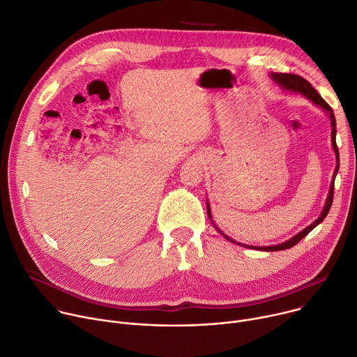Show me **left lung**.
I'll use <instances>...</instances> for the list:
<instances>
[{"instance_id": "obj_1", "label": "left lung", "mask_w": 357, "mask_h": 357, "mask_svg": "<svg viewBox=\"0 0 357 357\" xmlns=\"http://www.w3.org/2000/svg\"><path fill=\"white\" fill-rule=\"evenodd\" d=\"M272 79L279 84L283 89H287V91H294V92H299L302 95H305L306 98H309L313 104L319 105L320 108H323V111H326L331 116V121H332V145H333V151L336 153V160H337V167L335 169V174H333V181L331 183V189H329V195H328V199H326V204H325V208H323V212L321 215L312 223L309 225L307 228H305L302 232H299L298 235H295L291 239L280 243V245H275V246H249V245H243V243H238L243 248H250V249H255V250H268V252H275V250H283V249H289L291 246H295L296 243H299V241H302L310 231H313L316 226L326 218V215L329 213L331 211V206H332V202H333V190H335V178H336V174L339 171V148L336 145V121H335V115H333V109L329 107V104L321 98V96L319 95V92L312 86L310 82H307L305 78H302L301 75H295V74H286V73H272L271 74ZM206 211H208V216L211 218L212 220V216H211V208H209V204L206 202ZM216 228V226H215ZM216 231L219 234H222L218 228ZM223 235V234H222ZM226 239H228L229 242H234V239L228 238L226 235H223Z\"/></svg>"}]
</instances>
